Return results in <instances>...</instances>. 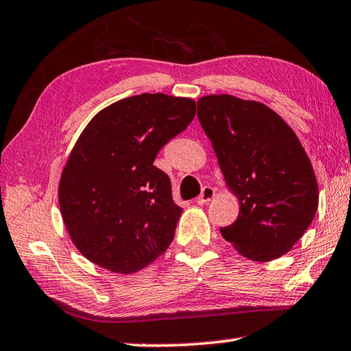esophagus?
Wrapping results in <instances>:
<instances>
[{
    "instance_id": "34e87169",
    "label": "esophagus",
    "mask_w": 351,
    "mask_h": 351,
    "mask_svg": "<svg viewBox=\"0 0 351 351\" xmlns=\"http://www.w3.org/2000/svg\"><path fill=\"white\" fill-rule=\"evenodd\" d=\"M216 196V189L211 188V186H205L202 189V193H200V196L197 197V204L199 205H205L208 204L211 199H213Z\"/></svg>"
}]
</instances>
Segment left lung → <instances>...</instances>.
Segmentation results:
<instances>
[{
	"label": "left lung",
	"mask_w": 351,
	"mask_h": 351,
	"mask_svg": "<svg viewBox=\"0 0 351 351\" xmlns=\"http://www.w3.org/2000/svg\"><path fill=\"white\" fill-rule=\"evenodd\" d=\"M226 185L239 200L223 239L252 261L288 254L313 222L319 186L300 140L283 118L256 101L208 95L197 101Z\"/></svg>",
	"instance_id": "8db88e82"
}]
</instances>
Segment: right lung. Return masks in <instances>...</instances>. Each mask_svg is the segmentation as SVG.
I'll return each instance as SVG.
<instances>
[{
    "label": "right lung",
    "mask_w": 351,
    "mask_h": 351,
    "mask_svg": "<svg viewBox=\"0 0 351 351\" xmlns=\"http://www.w3.org/2000/svg\"><path fill=\"white\" fill-rule=\"evenodd\" d=\"M194 114L189 97L143 93L102 108L77 138L59 205L73 244L96 266L134 274L169 247L182 208L154 160Z\"/></svg>",
    "instance_id": "1"
}]
</instances>
